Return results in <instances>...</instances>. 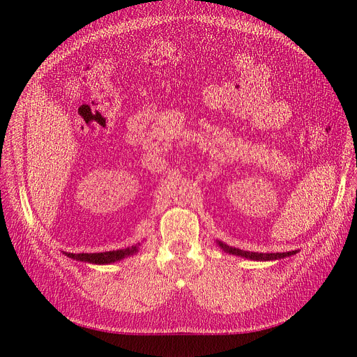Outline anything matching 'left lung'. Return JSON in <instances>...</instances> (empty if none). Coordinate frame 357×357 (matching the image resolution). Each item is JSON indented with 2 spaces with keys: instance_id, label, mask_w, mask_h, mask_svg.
<instances>
[{
  "instance_id": "left-lung-1",
  "label": "left lung",
  "mask_w": 357,
  "mask_h": 357,
  "mask_svg": "<svg viewBox=\"0 0 357 357\" xmlns=\"http://www.w3.org/2000/svg\"><path fill=\"white\" fill-rule=\"evenodd\" d=\"M219 245L223 248L226 253H231V255H236V256H241V257H247V259H252V261H275V259H282L286 256H291L295 255L296 252H284V253H256V252H245V250H240V248H235L231 247L228 244H223L219 241Z\"/></svg>"
}]
</instances>
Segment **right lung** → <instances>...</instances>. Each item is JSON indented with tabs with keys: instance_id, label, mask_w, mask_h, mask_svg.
<instances>
[{
	"instance_id": "add662e5",
	"label": "right lung",
	"mask_w": 357,
	"mask_h": 357,
	"mask_svg": "<svg viewBox=\"0 0 357 357\" xmlns=\"http://www.w3.org/2000/svg\"><path fill=\"white\" fill-rule=\"evenodd\" d=\"M138 252V247L132 245L128 248H122V250H113V252H102V253H66L68 257L75 259V261L89 262V264H112L121 259L134 255Z\"/></svg>"
}]
</instances>
